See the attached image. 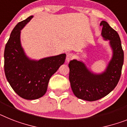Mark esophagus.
I'll return each mask as SVG.
<instances>
[{
  "mask_svg": "<svg viewBox=\"0 0 127 127\" xmlns=\"http://www.w3.org/2000/svg\"><path fill=\"white\" fill-rule=\"evenodd\" d=\"M73 54L72 53H68L66 55V60L67 62H69L70 60H72V59L73 58Z\"/></svg>",
  "mask_w": 127,
  "mask_h": 127,
  "instance_id": "esophagus-1",
  "label": "esophagus"
}]
</instances>
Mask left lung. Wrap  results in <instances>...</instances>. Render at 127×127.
I'll use <instances>...</instances> for the list:
<instances>
[{
  "instance_id": "8db88e82",
  "label": "left lung",
  "mask_w": 127,
  "mask_h": 127,
  "mask_svg": "<svg viewBox=\"0 0 127 127\" xmlns=\"http://www.w3.org/2000/svg\"><path fill=\"white\" fill-rule=\"evenodd\" d=\"M101 36L109 40L112 56L104 72L94 73L83 62L73 59L68 64L69 80L73 94L77 97L94 101L106 96L118 85L124 61V53L118 32L106 21H101Z\"/></svg>"
}]
</instances>
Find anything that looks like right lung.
Returning a JSON list of instances; mask_svg holds the SVG:
<instances>
[{
	"mask_svg": "<svg viewBox=\"0 0 127 127\" xmlns=\"http://www.w3.org/2000/svg\"><path fill=\"white\" fill-rule=\"evenodd\" d=\"M33 16L19 22L11 32L4 50V72L11 88L23 99L34 100L45 94L49 80L65 61L66 54L39 60L26 55L21 42V31Z\"/></svg>",
	"mask_w": 127,
	"mask_h": 127,
	"instance_id": "add662e5",
	"label": "right lung"
}]
</instances>
